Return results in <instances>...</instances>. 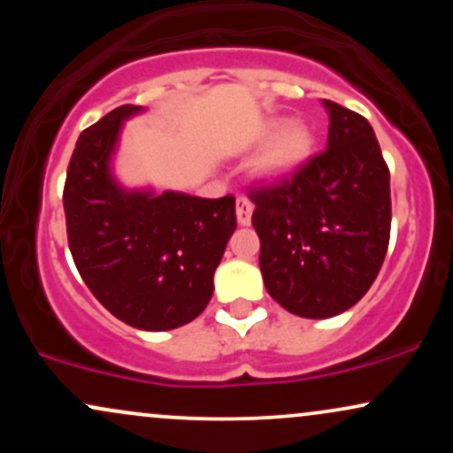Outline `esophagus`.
Listing matches in <instances>:
<instances>
[{
  "label": "esophagus",
  "mask_w": 453,
  "mask_h": 453,
  "mask_svg": "<svg viewBox=\"0 0 453 453\" xmlns=\"http://www.w3.org/2000/svg\"><path fill=\"white\" fill-rule=\"evenodd\" d=\"M251 212H253V204L247 200V197H238L236 200V219L241 226H249L251 223Z\"/></svg>",
  "instance_id": "esophagus-1"
}]
</instances>
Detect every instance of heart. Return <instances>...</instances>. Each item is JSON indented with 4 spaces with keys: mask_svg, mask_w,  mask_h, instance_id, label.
Here are the masks:
<instances>
[{
    "mask_svg": "<svg viewBox=\"0 0 453 453\" xmlns=\"http://www.w3.org/2000/svg\"><path fill=\"white\" fill-rule=\"evenodd\" d=\"M251 144H264L253 161V174L262 180H280L298 173L311 159L317 138L306 121L285 123L283 119H270L257 129Z\"/></svg>",
    "mask_w": 453,
    "mask_h": 453,
    "instance_id": "obj_1",
    "label": "heart"
}]
</instances>
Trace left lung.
<instances>
[{
    "mask_svg": "<svg viewBox=\"0 0 453 453\" xmlns=\"http://www.w3.org/2000/svg\"><path fill=\"white\" fill-rule=\"evenodd\" d=\"M324 106L326 150L289 179L249 191L264 285L309 319L339 315L368 292L392 226L389 170L371 123L336 102Z\"/></svg>",
    "mask_w": 453,
    "mask_h": 453,
    "instance_id": "left-lung-1",
    "label": "left lung"
}]
</instances>
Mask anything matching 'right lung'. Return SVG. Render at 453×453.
Masks as SVG:
<instances>
[{
	"mask_svg": "<svg viewBox=\"0 0 453 453\" xmlns=\"http://www.w3.org/2000/svg\"><path fill=\"white\" fill-rule=\"evenodd\" d=\"M114 108L78 136L67 165V244L82 280L117 319L161 332L194 321L212 298V277L236 230L234 196L123 189L111 161L123 121Z\"/></svg>",
	"mask_w": 453,
	"mask_h": 453,
	"instance_id": "add662e5",
	"label": "right lung"
}]
</instances>
